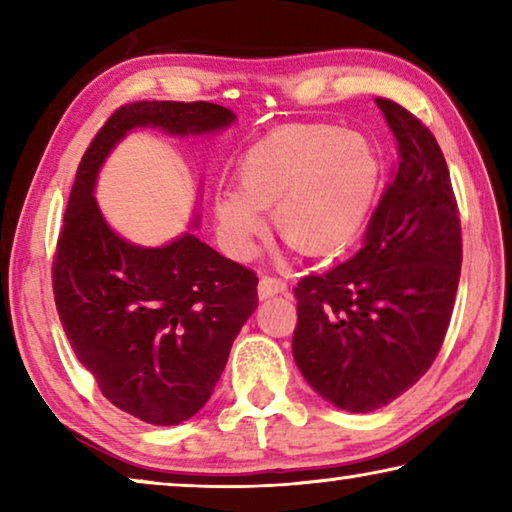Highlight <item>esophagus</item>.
I'll return each mask as SVG.
<instances>
[{"label":"esophagus","instance_id":"obj_1","mask_svg":"<svg viewBox=\"0 0 512 512\" xmlns=\"http://www.w3.org/2000/svg\"><path fill=\"white\" fill-rule=\"evenodd\" d=\"M287 291V282L280 280V277H271V275H264L262 280L257 284V293H259V300H266V298H273L277 293H284Z\"/></svg>","mask_w":512,"mask_h":512}]
</instances>
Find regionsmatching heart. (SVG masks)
<instances>
[{
	"label": "heart",
	"instance_id": "heart-1",
	"mask_svg": "<svg viewBox=\"0 0 512 512\" xmlns=\"http://www.w3.org/2000/svg\"><path fill=\"white\" fill-rule=\"evenodd\" d=\"M381 155L368 135L327 124L275 128L241 155L237 185L212 194L216 232L244 259L273 210L280 237L305 255H334L361 235L381 187Z\"/></svg>",
	"mask_w": 512,
	"mask_h": 512
}]
</instances>
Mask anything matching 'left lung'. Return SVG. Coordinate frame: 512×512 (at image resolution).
<instances>
[{"mask_svg":"<svg viewBox=\"0 0 512 512\" xmlns=\"http://www.w3.org/2000/svg\"><path fill=\"white\" fill-rule=\"evenodd\" d=\"M377 106L397 140L393 183L348 262L293 289V359L314 391L350 413L391 404L429 370L461 277V219L445 155L395 101Z\"/></svg>","mask_w":512,"mask_h":512,"instance_id":"1","label":"left lung"}]
</instances>
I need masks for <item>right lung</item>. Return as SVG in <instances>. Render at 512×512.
I'll return each mask as SVG.
<instances>
[{"label":"right lung","instance_id":"obj_1","mask_svg":"<svg viewBox=\"0 0 512 512\" xmlns=\"http://www.w3.org/2000/svg\"><path fill=\"white\" fill-rule=\"evenodd\" d=\"M235 119L207 101L121 106L83 155L58 237L54 298L72 350L108 402L158 427L189 420L210 400L232 341L257 309V275L192 232L155 248L133 244L110 228L94 187L135 128L201 137Z\"/></svg>","mask_w":512,"mask_h":512}]
</instances>
